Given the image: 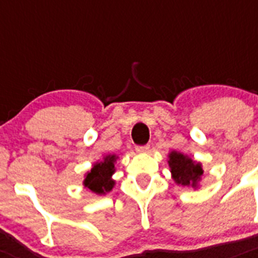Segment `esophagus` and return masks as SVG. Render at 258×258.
I'll use <instances>...</instances> for the list:
<instances>
[{
    "instance_id": "esophagus-1",
    "label": "esophagus",
    "mask_w": 258,
    "mask_h": 258,
    "mask_svg": "<svg viewBox=\"0 0 258 258\" xmlns=\"http://www.w3.org/2000/svg\"><path fill=\"white\" fill-rule=\"evenodd\" d=\"M135 150L136 152H139V154H144V152H148V151H150V146H138Z\"/></svg>"
}]
</instances>
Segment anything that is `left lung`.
Masks as SVG:
<instances>
[{
	"label": "left lung",
	"instance_id": "1",
	"mask_svg": "<svg viewBox=\"0 0 258 258\" xmlns=\"http://www.w3.org/2000/svg\"><path fill=\"white\" fill-rule=\"evenodd\" d=\"M168 165L175 183L184 187L198 188L204 172L200 163L195 162L181 152L172 151L168 155Z\"/></svg>",
	"mask_w": 258,
	"mask_h": 258
}]
</instances>
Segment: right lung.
Instances as JSON below:
<instances>
[{
    "mask_svg": "<svg viewBox=\"0 0 258 258\" xmlns=\"http://www.w3.org/2000/svg\"><path fill=\"white\" fill-rule=\"evenodd\" d=\"M116 159V155H106L102 162H96L86 175L83 185L96 195H106L110 192L115 185L112 175L115 172Z\"/></svg>",
    "mask_w": 258,
    "mask_h": 258,
    "instance_id": "obj_1",
    "label": "right lung"
}]
</instances>
